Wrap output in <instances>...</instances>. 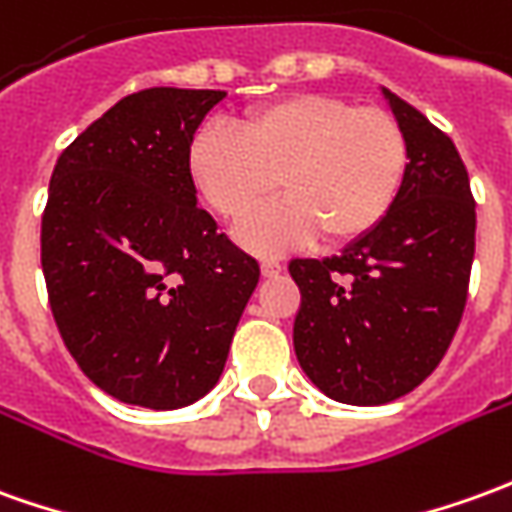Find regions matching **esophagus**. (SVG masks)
Wrapping results in <instances>:
<instances>
[{
  "mask_svg": "<svg viewBox=\"0 0 512 512\" xmlns=\"http://www.w3.org/2000/svg\"><path fill=\"white\" fill-rule=\"evenodd\" d=\"M260 271H263V277H277L282 271V266L277 260H263V263H260Z\"/></svg>",
  "mask_w": 512,
  "mask_h": 512,
  "instance_id": "obj_1",
  "label": "esophagus"
}]
</instances>
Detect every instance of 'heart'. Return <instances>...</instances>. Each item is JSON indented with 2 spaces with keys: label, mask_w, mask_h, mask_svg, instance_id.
<instances>
[{
  "label": "heart",
  "mask_w": 512,
  "mask_h": 512,
  "mask_svg": "<svg viewBox=\"0 0 512 512\" xmlns=\"http://www.w3.org/2000/svg\"><path fill=\"white\" fill-rule=\"evenodd\" d=\"M407 174V138L380 107L341 96L291 94L244 113L235 130L202 124L188 144V177L213 213L241 219L274 191L285 199L235 227L257 255L363 238L391 213Z\"/></svg>",
  "instance_id": "obj_1"
}]
</instances>
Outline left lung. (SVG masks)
Here are the masks:
<instances>
[{"label": "left lung", "mask_w": 512, "mask_h": 512, "mask_svg": "<svg viewBox=\"0 0 512 512\" xmlns=\"http://www.w3.org/2000/svg\"><path fill=\"white\" fill-rule=\"evenodd\" d=\"M407 138V174L380 227L324 260H291L302 291L296 360L343 405H388L430 377L463 316L474 196L449 135L382 88Z\"/></svg>", "instance_id": "8db88e82"}]
</instances>
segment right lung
Segmentation results:
<instances>
[{"mask_svg":"<svg viewBox=\"0 0 512 512\" xmlns=\"http://www.w3.org/2000/svg\"><path fill=\"white\" fill-rule=\"evenodd\" d=\"M224 96H124L52 171L41 221L52 316L85 377L124 405L177 410L213 391L260 280L188 177V144Z\"/></svg>","mask_w":512,"mask_h":512,"instance_id":"right-lung-1","label":"right lung"}]
</instances>
